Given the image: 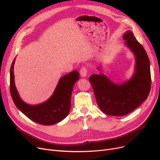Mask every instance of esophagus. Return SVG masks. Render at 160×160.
Instances as JSON below:
<instances>
[{
    "instance_id": "34e87169",
    "label": "esophagus",
    "mask_w": 160,
    "mask_h": 160,
    "mask_svg": "<svg viewBox=\"0 0 160 160\" xmlns=\"http://www.w3.org/2000/svg\"><path fill=\"white\" fill-rule=\"evenodd\" d=\"M80 73V75H81L82 77H86V76H87L88 70H87V69L86 68V67H82V68H81Z\"/></svg>"
}]
</instances>
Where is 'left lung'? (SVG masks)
I'll use <instances>...</instances> for the list:
<instances>
[{
	"instance_id": "1",
	"label": "left lung",
	"mask_w": 160,
	"mask_h": 160,
	"mask_svg": "<svg viewBox=\"0 0 160 160\" xmlns=\"http://www.w3.org/2000/svg\"><path fill=\"white\" fill-rule=\"evenodd\" d=\"M122 38L136 60L131 78L115 83L101 72L100 65L97 67L100 74L89 77L98 107L103 113L112 116H123L133 112L147 100L151 86L150 61L145 48L130 30L127 31Z\"/></svg>"
}]
</instances>
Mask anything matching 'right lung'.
<instances>
[{
    "instance_id": "obj_1",
    "label": "right lung",
    "mask_w": 160,
    "mask_h": 160,
    "mask_svg": "<svg viewBox=\"0 0 160 160\" xmlns=\"http://www.w3.org/2000/svg\"><path fill=\"white\" fill-rule=\"evenodd\" d=\"M15 58L10 68V93L16 107L28 118L40 124L52 125L63 120L70 111L73 87L79 80L78 72L75 70L61 77L51 97L44 102L31 105L23 101L15 87Z\"/></svg>"
}]
</instances>
